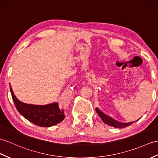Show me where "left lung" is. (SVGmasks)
Segmentation results:
<instances>
[{
    "mask_svg": "<svg viewBox=\"0 0 158 158\" xmlns=\"http://www.w3.org/2000/svg\"><path fill=\"white\" fill-rule=\"evenodd\" d=\"M96 112L97 113L98 116L101 117V120L105 123V124L112 126L115 128H119V129L124 128V127H128L131 124H133L135 122V121H133V122H129V123H125L118 122L116 120H114V119H113V118L109 117L108 115H106L104 113H102V111L101 110H99L98 108L96 109Z\"/></svg>",
    "mask_w": 158,
    "mask_h": 158,
    "instance_id": "1",
    "label": "left lung"
}]
</instances>
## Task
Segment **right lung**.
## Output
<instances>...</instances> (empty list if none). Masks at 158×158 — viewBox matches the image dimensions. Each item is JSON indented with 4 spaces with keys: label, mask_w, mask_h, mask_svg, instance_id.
<instances>
[{
    "label": "right lung",
    "mask_w": 158,
    "mask_h": 158,
    "mask_svg": "<svg viewBox=\"0 0 158 158\" xmlns=\"http://www.w3.org/2000/svg\"><path fill=\"white\" fill-rule=\"evenodd\" d=\"M10 90L15 106L19 113L33 124L49 127L57 125L64 119V111L59 108L57 102L46 105H29L19 101L15 96L10 85Z\"/></svg>",
    "instance_id": "add662e5"
}]
</instances>
